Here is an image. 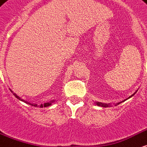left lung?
Here are the masks:
<instances>
[{
  "label": "left lung",
  "instance_id": "8db88e82",
  "mask_svg": "<svg viewBox=\"0 0 147 147\" xmlns=\"http://www.w3.org/2000/svg\"><path fill=\"white\" fill-rule=\"evenodd\" d=\"M135 94V93H134ZM134 94H133V95H134ZM132 95V96H133ZM131 96H130V97H131ZM96 104H97V105H99V106H101V107H107V106H108V104H102V103H96Z\"/></svg>",
  "mask_w": 147,
  "mask_h": 147
}]
</instances>
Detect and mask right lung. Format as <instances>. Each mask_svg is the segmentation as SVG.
<instances>
[{"mask_svg": "<svg viewBox=\"0 0 147 147\" xmlns=\"http://www.w3.org/2000/svg\"><path fill=\"white\" fill-rule=\"evenodd\" d=\"M11 93H13L12 91H11ZM13 95L15 96H16V98H18V100H22V101H24V102H26V103H27L26 101H25V100H22L21 98H20V97H19V96H18L16 95V93H13ZM27 104H28V103H27ZM30 104V105H32V106H34V107H36V106H37V104ZM51 103H47V104H44V105H46V106H50V105H51ZM40 107H43V104H41V105H40Z\"/></svg>", "mask_w": 147, "mask_h": 147, "instance_id": "right-lung-1", "label": "right lung"}]
</instances>
